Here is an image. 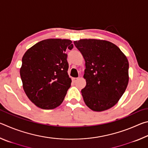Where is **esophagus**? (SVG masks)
<instances>
[{
    "instance_id": "obj_1",
    "label": "esophagus",
    "mask_w": 148,
    "mask_h": 148,
    "mask_svg": "<svg viewBox=\"0 0 148 148\" xmlns=\"http://www.w3.org/2000/svg\"><path fill=\"white\" fill-rule=\"evenodd\" d=\"M78 79H79V77H74V78H72V81H73L74 82H76Z\"/></svg>"
}]
</instances>
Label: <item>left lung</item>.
Returning <instances> with one entry per match:
<instances>
[{
	"instance_id": "8db88e82",
	"label": "left lung",
	"mask_w": 148,
	"mask_h": 148,
	"mask_svg": "<svg viewBox=\"0 0 148 148\" xmlns=\"http://www.w3.org/2000/svg\"><path fill=\"white\" fill-rule=\"evenodd\" d=\"M74 44L86 62L82 89L85 103L95 112L116 105L129 83V62L118 47L109 41L81 39Z\"/></svg>"
}]
</instances>
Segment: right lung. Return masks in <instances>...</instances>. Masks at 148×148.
I'll list each match as a JSON object with an SVG mask.
<instances>
[{
    "label": "right lung",
    "instance_id": "add662e5",
    "mask_svg": "<svg viewBox=\"0 0 148 148\" xmlns=\"http://www.w3.org/2000/svg\"><path fill=\"white\" fill-rule=\"evenodd\" d=\"M71 40L50 38L38 42L25 53L20 76L23 88L32 103L51 110L63 101L72 80L68 75L66 51Z\"/></svg>",
    "mask_w": 148,
    "mask_h": 148
}]
</instances>
